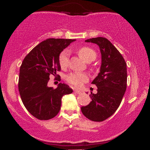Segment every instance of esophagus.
<instances>
[{"label": "esophagus", "instance_id": "1", "mask_svg": "<svg viewBox=\"0 0 150 150\" xmlns=\"http://www.w3.org/2000/svg\"><path fill=\"white\" fill-rule=\"evenodd\" d=\"M74 92H75V93H76V94H81L82 93V92L80 90H78V89H75Z\"/></svg>", "mask_w": 150, "mask_h": 150}]
</instances>
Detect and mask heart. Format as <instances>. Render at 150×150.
Segmentation results:
<instances>
[{
	"instance_id": "1",
	"label": "heart",
	"mask_w": 150,
	"mask_h": 150,
	"mask_svg": "<svg viewBox=\"0 0 150 150\" xmlns=\"http://www.w3.org/2000/svg\"><path fill=\"white\" fill-rule=\"evenodd\" d=\"M77 53L80 55V57L87 63H90L93 61L97 57V53L95 51L91 48L87 47V46L80 48L77 50ZM68 57H69V53L67 50L63 51L60 53L58 62L62 69H65L68 67ZM66 79L67 81L72 85L76 87H80L84 82L88 80V76L87 74L83 73H73L68 75Z\"/></svg>"
}]
</instances>
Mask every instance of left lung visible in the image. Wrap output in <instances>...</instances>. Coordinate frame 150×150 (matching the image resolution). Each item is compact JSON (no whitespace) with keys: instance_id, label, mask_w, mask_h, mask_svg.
Instances as JSON below:
<instances>
[{"instance_id":"obj_1","label":"left lung","mask_w":150,"mask_h":150,"mask_svg":"<svg viewBox=\"0 0 150 150\" xmlns=\"http://www.w3.org/2000/svg\"><path fill=\"white\" fill-rule=\"evenodd\" d=\"M85 42L99 46L101 64L99 74L92 82L97 87V93H91L92 101L87 106H82L81 111L88 119L100 122L112 116L120 106L127 87L126 63L106 38H92Z\"/></svg>"}]
</instances>
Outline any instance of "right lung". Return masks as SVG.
<instances>
[{
    "label": "right lung",
    "instance_id": "add662e5",
    "mask_svg": "<svg viewBox=\"0 0 150 150\" xmlns=\"http://www.w3.org/2000/svg\"><path fill=\"white\" fill-rule=\"evenodd\" d=\"M75 39H48L34 48L20 66L18 89L22 103L32 116L49 120L59 112L63 95L73 92L64 83L56 89L48 87L51 74L61 70L59 55Z\"/></svg>",
    "mask_w": 150,
    "mask_h": 150
}]
</instances>
